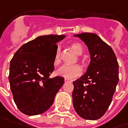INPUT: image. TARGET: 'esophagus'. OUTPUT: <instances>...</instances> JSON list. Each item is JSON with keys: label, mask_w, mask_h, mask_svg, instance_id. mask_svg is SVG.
<instances>
[{"label": "esophagus", "mask_w": 128, "mask_h": 128, "mask_svg": "<svg viewBox=\"0 0 128 128\" xmlns=\"http://www.w3.org/2000/svg\"><path fill=\"white\" fill-rule=\"evenodd\" d=\"M64 81H65V82H72V80H69V79H65V80H64Z\"/></svg>", "instance_id": "34e87169"}]
</instances>
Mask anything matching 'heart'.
I'll list each match as a JSON object with an SVG mask.
<instances>
[{
  "mask_svg": "<svg viewBox=\"0 0 128 128\" xmlns=\"http://www.w3.org/2000/svg\"><path fill=\"white\" fill-rule=\"evenodd\" d=\"M71 48L78 55H82L83 54L84 49L80 43L75 42L71 44ZM61 62V48L58 47L56 50L55 56L54 58V64L55 66L58 65ZM82 73V68L80 65H64L61 66L57 71L56 74L60 76H63L65 79L72 80L76 76H80Z\"/></svg>",
  "mask_w": 128,
  "mask_h": 128,
  "instance_id": "b5f03b06",
  "label": "heart"
}]
</instances>
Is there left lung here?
<instances>
[{"instance_id": "left-lung-1", "label": "left lung", "mask_w": 128, "mask_h": 128, "mask_svg": "<svg viewBox=\"0 0 128 128\" xmlns=\"http://www.w3.org/2000/svg\"><path fill=\"white\" fill-rule=\"evenodd\" d=\"M84 42L90 54L86 73L73 82V105L81 118L95 120L110 105L119 82V65L112 48L93 33L74 35Z\"/></svg>"}]
</instances>
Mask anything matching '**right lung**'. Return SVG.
Segmentation results:
<instances>
[{
	"label": "right lung",
	"instance_id": "right-lung-1",
	"mask_svg": "<svg viewBox=\"0 0 128 128\" xmlns=\"http://www.w3.org/2000/svg\"><path fill=\"white\" fill-rule=\"evenodd\" d=\"M65 36H38L20 46L10 60V87L14 102L24 114H40L53 104L64 79L49 76L54 70L56 44Z\"/></svg>",
	"mask_w": 128,
	"mask_h": 128
}]
</instances>
